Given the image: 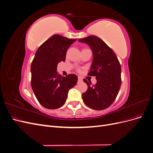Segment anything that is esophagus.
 I'll return each instance as SVG.
<instances>
[{"instance_id": "obj_1", "label": "esophagus", "mask_w": 153, "mask_h": 153, "mask_svg": "<svg viewBox=\"0 0 153 153\" xmlns=\"http://www.w3.org/2000/svg\"><path fill=\"white\" fill-rule=\"evenodd\" d=\"M82 82V79L80 77H78V83H80Z\"/></svg>"}]
</instances>
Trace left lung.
Returning <instances> with one entry per match:
<instances>
[{"instance_id":"8db88e82","label":"left lung","mask_w":153,"mask_h":153,"mask_svg":"<svg viewBox=\"0 0 153 153\" xmlns=\"http://www.w3.org/2000/svg\"><path fill=\"white\" fill-rule=\"evenodd\" d=\"M89 46L92 52V62L89 76H96L94 86L84 79L87 91L82 94L84 103L92 109L104 110L116 98L121 85V67L114 51L103 41L95 36L78 39Z\"/></svg>"}]
</instances>
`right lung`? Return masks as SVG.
<instances>
[{"instance_id":"add662e5","label":"right lung","mask_w":153,"mask_h":153,"mask_svg":"<svg viewBox=\"0 0 153 153\" xmlns=\"http://www.w3.org/2000/svg\"><path fill=\"white\" fill-rule=\"evenodd\" d=\"M76 41L55 34L36 51L30 67L31 86L37 100L45 108L61 107L66 102L69 90L76 84V75L62 76L57 72V64L65 61L67 50Z\"/></svg>"}]
</instances>
